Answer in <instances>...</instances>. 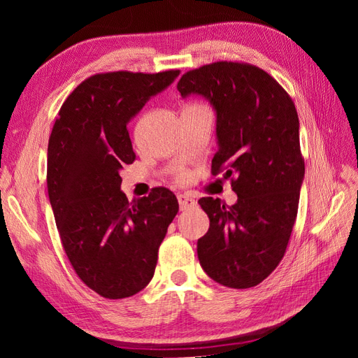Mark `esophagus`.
<instances>
[{"label": "esophagus", "mask_w": 358, "mask_h": 358, "mask_svg": "<svg viewBox=\"0 0 358 358\" xmlns=\"http://www.w3.org/2000/svg\"><path fill=\"white\" fill-rule=\"evenodd\" d=\"M178 201H179L180 210H188V209L194 208V206L197 204V201L194 200L192 197H189L188 194H179V196H178Z\"/></svg>", "instance_id": "1"}]
</instances>
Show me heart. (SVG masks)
Instances as JSON below:
<instances>
[{"mask_svg":"<svg viewBox=\"0 0 358 358\" xmlns=\"http://www.w3.org/2000/svg\"><path fill=\"white\" fill-rule=\"evenodd\" d=\"M194 106H196V104H194ZM179 179H180V180H183V179H185V175H183V173H180V175H179Z\"/></svg>","mask_w":358,"mask_h":358,"instance_id":"heart-1","label":"heart"}]
</instances>
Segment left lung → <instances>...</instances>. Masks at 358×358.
Segmentation results:
<instances>
[{"label": "left lung", "instance_id": "obj_1", "mask_svg": "<svg viewBox=\"0 0 358 358\" xmlns=\"http://www.w3.org/2000/svg\"><path fill=\"white\" fill-rule=\"evenodd\" d=\"M178 90L215 107L220 148L212 175L224 173L239 197L233 206L199 200L210 221L197 242L200 264L221 285L255 287L284 258L296 222L305 178L296 106L268 73L239 61L189 70Z\"/></svg>", "mask_w": 358, "mask_h": 358}]
</instances>
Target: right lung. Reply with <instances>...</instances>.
<instances>
[{
	"instance_id": "add662e5",
	"label": "right lung",
	"mask_w": 358,
	"mask_h": 358,
	"mask_svg": "<svg viewBox=\"0 0 358 358\" xmlns=\"http://www.w3.org/2000/svg\"><path fill=\"white\" fill-rule=\"evenodd\" d=\"M179 70L109 71L85 79L62 103L48 146V194L76 275L96 294L125 299L154 276L158 249L179 210L164 187L128 201L121 170L136 154L128 122Z\"/></svg>"
}]
</instances>
